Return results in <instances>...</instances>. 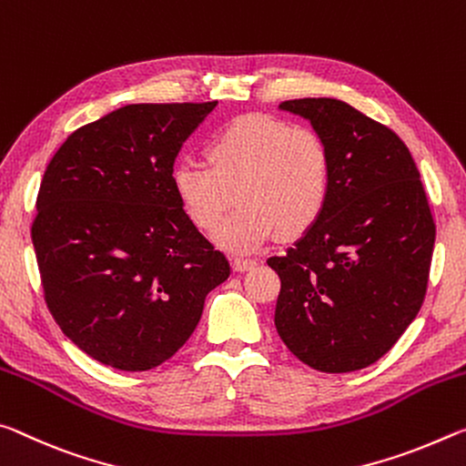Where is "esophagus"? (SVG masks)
Instances as JSON below:
<instances>
[{"mask_svg":"<svg viewBox=\"0 0 466 466\" xmlns=\"http://www.w3.org/2000/svg\"><path fill=\"white\" fill-rule=\"evenodd\" d=\"M254 266H258V260H251V258H235L233 260V268L238 272L249 270V268H254Z\"/></svg>","mask_w":466,"mask_h":466,"instance_id":"1","label":"esophagus"}]
</instances>
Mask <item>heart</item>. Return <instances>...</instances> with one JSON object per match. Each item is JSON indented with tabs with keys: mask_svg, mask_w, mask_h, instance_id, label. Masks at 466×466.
<instances>
[{
	"mask_svg": "<svg viewBox=\"0 0 466 466\" xmlns=\"http://www.w3.org/2000/svg\"><path fill=\"white\" fill-rule=\"evenodd\" d=\"M206 165L181 163L171 173L175 198L200 231H210L228 206H239L215 239L251 251L277 231L295 239L324 215L332 189V152L316 129L283 119L243 116L220 127L204 147Z\"/></svg>",
	"mask_w": 466,
	"mask_h": 466,
	"instance_id": "obj_1",
	"label": "heart"
}]
</instances>
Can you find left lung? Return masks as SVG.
Here are the masks:
<instances>
[{
    "label": "left lung",
    "mask_w": 466,
    "mask_h": 466,
    "mask_svg": "<svg viewBox=\"0 0 466 466\" xmlns=\"http://www.w3.org/2000/svg\"><path fill=\"white\" fill-rule=\"evenodd\" d=\"M311 121L332 152L324 215L268 258L280 293L274 326L289 350L326 373L363 370L394 347L421 309L436 241L407 144L339 98L279 105Z\"/></svg>",
    "instance_id": "obj_1"
}]
</instances>
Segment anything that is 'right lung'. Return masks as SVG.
<instances>
[{"mask_svg": "<svg viewBox=\"0 0 466 466\" xmlns=\"http://www.w3.org/2000/svg\"><path fill=\"white\" fill-rule=\"evenodd\" d=\"M215 106L126 105L67 136L45 169L30 228L45 303L109 368L165 363L231 274L171 186L181 144Z\"/></svg>", "mask_w": 466, "mask_h": 466, "instance_id": "obj_1", "label": "right lung"}]
</instances>
